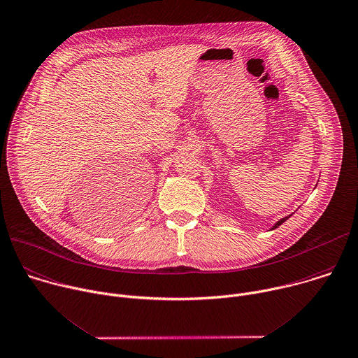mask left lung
Masks as SVG:
<instances>
[{"mask_svg":"<svg viewBox=\"0 0 358 358\" xmlns=\"http://www.w3.org/2000/svg\"><path fill=\"white\" fill-rule=\"evenodd\" d=\"M289 216H291V215H289ZM289 216H285V217H282V219H280V220H278V222H275V224H274V226H273V227H271V230H274V229H277V227H278V226H280V224H282V223H284V222H285V220H287V219H288V217H289Z\"/></svg>","mask_w":358,"mask_h":358,"instance_id":"8db88e82","label":"left lung"}]
</instances>
